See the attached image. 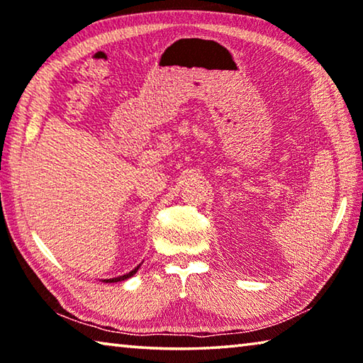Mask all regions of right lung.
<instances>
[{
    "mask_svg": "<svg viewBox=\"0 0 363 363\" xmlns=\"http://www.w3.org/2000/svg\"><path fill=\"white\" fill-rule=\"evenodd\" d=\"M138 269H139V266L134 269V270H131L130 274H126V275H121V277H116V279H108V280H104V281H110V284H113V281H121V280H126V279H130L131 275H134L138 272Z\"/></svg>",
    "mask_w": 363,
    "mask_h": 363,
    "instance_id": "1",
    "label": "right lung"
}]
</instances>
